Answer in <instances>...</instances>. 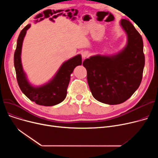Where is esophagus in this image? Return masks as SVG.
<instances>
[{"mask_svg":"<svg viewBox=\"0 0 158 158\" xmlns=\"http://www.w3.org/2000/svg\"><path fill=\"white\" fill-rule=\"evenodd\" d=\"M88 55H89V54H88V52H87V51H85V52H82V57L83 59L86 58L88 56Z\"/></svg>","mask_w":158,"mask_h":158,"instance_id":"1","label":"esophagus"}]
</instances>
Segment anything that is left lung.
Returning a JSON list of instances; mask_svg holds the SVG:
<instances>
[{
  "label": "left lung",
  "mask_w": 158,
  "mask_h": 158,
  "mask_svg": "<svg viewBox=\"0 0 158 158\" xmlns=\"http://www.w3.org/2000/svg\"><path fill=\"white\" fill-rule=\"evenodd\" d=\"M120 26L127 38L122 51L113 55L91 56L82 63L92 95L98 101L110 105L123 103L136 92L145 66L142 36L129 20L122 19Z\"/></svg>",
  "instance_id": "obj_1"
}]
</instances>
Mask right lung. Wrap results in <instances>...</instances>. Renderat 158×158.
I'll return each instance as SVG.
<instances>
[{"mask_svg": "<svg viewBox=\"0 0 158 158\" xmlns=\"http://www.w3.org/2000/svg\"><path fill=\"white\" fill-rule=\"evenodd\" d=\"M30 27L31 24H28L21 31L14 54V64L19 86L25 95L38 105L52 106L58 104L66 98L70 75L77 66L81 65V56L78 54L64 61L52 79L47 83L40 86L32 85L23 71L21 61L23 41Z\"/></svg>", "mask_w": 158, "mask_h": 158, "instance_id": "add662e5", "label": "right lung"}]
</instances>
